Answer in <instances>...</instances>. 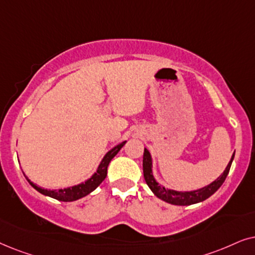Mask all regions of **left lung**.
Segmentation results:
<instances>
[{"label":"left lung","mask_w":255,"mask_h":255,"mask_svg":"<svg viewBox=\"0 0 255 255\" xmlns=\"http://www.w3.org/2000/svg\"><path fill=\"white\" fill-rule=\"evenodd\" d=\"M234 158V154L231 157V161L227 164L225 170L222 175L219 176L216 181L210 183L209 185L203 186L201 189L191 190V191H177V190H172L164 188L163 185H159V183L156 181L154 174H152V157L150 151L147 148H144L143 152V175L145 183H147L149 188L152 191V193L156 197H158L162 201L169 203L172 205H192L197 204V203H201L205 199H208L209 197H211L217 190H218L222 184L225 181V178L229 175L231 164H232Z\"/></svg>","instance_id":"1"}]
</instances>
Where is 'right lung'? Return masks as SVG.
<instances>
[{
    "label": "right lung",
    "instance_id": "1",
    "mask_svg": "<svg viewBox=\"0 0 255 255\" xmlns=\"http://www.w3.org/2000/svg\"><path fill=\"white\" fill-rule=\"evenodd\" d=\"M126 142L127 141L121 142V143H119L115 145V147L112 148L110 151H107L106 155H105L103 159L100 161L99 165H98L97 171L94 172V174L91 176L90 178H87L85 182L79 183V184L69 186V188L59 189V190H50V189L47 190V189L40 188V186L36 185L35 183L30 181V179L26 177L25 175L24 176H25L26 181L29 182V184L44 196L51 197V198H54V199H57V201H60V202L77 201V199L83 198V197L87 196L88 193L94 191V190H96L98 186L101 184V182L106 178L108 164H110V162L113 159L114 156L117 155L119 151H120V149L126 144ZM23 174H24V172H23Z\"/></svg>",
    "mask_w": 255,
    "mask_h": 255
}]
</instances>
